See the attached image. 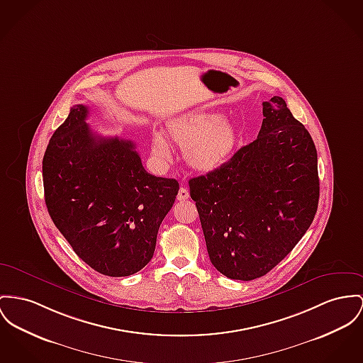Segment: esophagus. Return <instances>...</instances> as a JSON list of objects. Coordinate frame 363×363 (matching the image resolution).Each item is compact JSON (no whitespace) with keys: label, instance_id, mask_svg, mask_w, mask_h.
Instances as JSON below:
<instances>
[{"label":"esophagus","instance_id":"1","mask_svg":"<svg viewBox=\"0 0 363 363\" xmlns=\"http://www.w3.org/2000/svg\"><path fill=\"white\" fill-rule=\"evenodd\" d=\"M189 196H190L189 190H187L186 187H180L179 194H177V199H179V201H186V199H189Z\"/></svg>","mask_w":363,"mask_h":363}]
</instances>
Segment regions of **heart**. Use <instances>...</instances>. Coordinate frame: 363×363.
Returning <instances> with one entry per match:
<instances>
[{"mask_svg":"<svg viewBox=\"0 0 363 363\" xmlns=\"http://www.w3.org/2000/svg\"><path fill=\"white\" fill-rule=\"evenodd\" d=\"M170 140L184 148L186 162L201 172H212L224 167L237 151L240 135L235 125L221 118L215 111H193L179 116L167 123ZM152 154L160 160L169 157L170 148L161 133H154Z\"/></svg>","mask_w":363,"mask_h":363,"instance_id":"obj_1","label":"heart"}]
</instances>
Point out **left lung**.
Instances as JSON below:
<instances>
[{
    "mask_svg": "<svg viewBox=\"0 0 363 363\" xmlns=\"http://www.w3.org/2000/svg\"><path fill=\"white\" fill-rule=\"evenodd\" d=\"M256 140L220 169L193 177L212 264L231 279L252 281L282 262L318 209V155L308 130L282 97L263 101Z\"/></svg>",
    "mask_w": 363,
    "mask_h": 363,
    "instance_id": "left-lung-1",
    "label": "left lung"
}]
</instances>
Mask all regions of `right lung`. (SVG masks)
<instances>
[{
    "instance_id": "obj_1",
    "label": "right lung",
    "mask_w": 363,
    "mask_h": 363,
    "mask_svg": "<svg viewBox=\"0 0 363 363\" xmlns=\"http://www.w3.org/2000/svg\"><path fill=\"white\" fill-rule=\"evenodd\" d=\"M72 107L52 135L43 179L49 216L77 256L107 277H128L152 259L179 183L145 172L130 140L104 138Z\"/></svg>"
}]
</instances>
